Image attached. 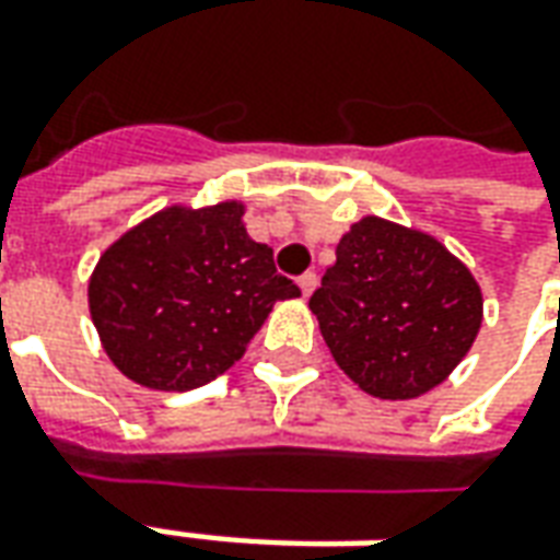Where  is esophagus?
Instances as JSON below:
<instances>
[{
    "label": "esophagus",
    "instance_id": "esophagus-1",
    "mask_svg": "<svg viewBox=\"0 0 560 560\" xmlns=\"http://www.w3.org/2000/svg\"><path fill=\"white\" fill-rule=\"evenodd\" d=\"M296 284H300L303 296H310L312 291H315V284H318V276H315V272H306V276H300V279H296Z\"/></svg>",
    "mask_w": 560,
    "mask_h": 560
}]
</instances>
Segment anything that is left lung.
<instances>
[{
    "label": "left lung",
    "mask_w": 560,
    "mask_h": 560,
    "mask_svg": "<svg viewBox=\"0 0 560 560\" xmlns=\"http://www.w3.org/2000/svg\"><path fill=\"white\" fill-rule=\"evenodd\" d=\"M310 310L361 392L408 401L441 386L485 322L469 266L435 235L368 214L343 232Z\"/></svg>",
    "instance_id": "1"
}]
</instances>
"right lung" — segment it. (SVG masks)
I'll return each instance as SVG.
<instances>
[{"instance_id":"right-lung-1","label":"right lung","mask_w":560,"mask_h":560,"mask_svg":"<svg viewBox=\"0 0 560 560\" xmlns=\"http://www.w3.org/2000/svg\"><path fill=\"white\" fill-rule=\"evenodd\" d=\"M300 288L245 226V201L168 205L125 230L89 279L101 346L128 380L186 392L245 355L279 300Z\"/></svg>"}]
</instances>
